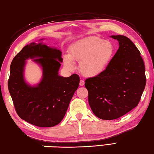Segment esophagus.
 <instances>
[{
	"label": "esophagus",
	"mask_w": 154,
	"mask_h": 154,
	"mask_svg": "<svg viewBox=\"0 0 154 154\" xmlns=\"http://www.w3.org/2000/svg\"><path fill=\"white\" fill-rule=\"evenodd\" d=\"M85 85V81L83 80H80V86H84Z\"/></svg>",
	"instance_id": "34e87169"
}]
</instances>
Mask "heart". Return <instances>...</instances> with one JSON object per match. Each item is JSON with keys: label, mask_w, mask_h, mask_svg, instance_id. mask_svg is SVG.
Returning a JSON list of instances; mask_svg holds the SVG:
<instances>
[{"label": "heart", "mask_w": 154, "mask_h": 154, "mask_svg": "<svg viewBox=\"0 0 154 154\" xmlns=\"http://www.w3.org/2000/svg\"><path fill=\"white\" fill-rule=\"evenodd\" d=\"M112 43L98 37H88L72 46L69 56L64 59L68 70L74 69V61L80 62L81 73L86 77L97 76L105 70L114 57Z\"/></svg>", "instance_id": "heart-1"}]
</instances>
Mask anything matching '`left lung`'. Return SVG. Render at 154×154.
Segmentation results:
<instances>
[{"instance_id":"1","label":"left lung","mask_w":154,"mask_h":154,"mask_svg":"<svg viewBox=\"0 0 154 154\" xmlns=\"http://www.w3.org/2000/svg\"><path fill=\"white\" fill-rule=\"evenodd\" d=\"M111 37L119 48L105 70L85 85L92 112L104 120L116 119L137 106L146 84L143 60L134 43L124 35Z\"/></svg>"}]
</instances>
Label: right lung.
I'll return each mask as SVG.
<instances>
[{"instance_id": "1", "label": "right lung", "mask_w": 154, "mask_h": 154, "mask_svg": "<svg viewBox=\"0 0 154 154\" xmlns=\"http://www.w3.org/2000/svg\"><path fill=\"white\" fill-rule=\"evenodd\" d=\"M34 60L42 66V79L31 87L25 82L23 72L25 60ZM62 51L39 43L25 45L11 64L8 88L14 109L19 117L33 125L51 127L64 117L69 104L80 82L74 74L65 78L58 75L62 62Z\"/></svg>"}]
</instances>
